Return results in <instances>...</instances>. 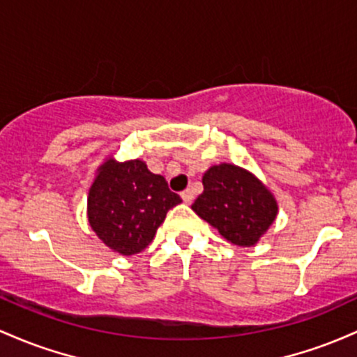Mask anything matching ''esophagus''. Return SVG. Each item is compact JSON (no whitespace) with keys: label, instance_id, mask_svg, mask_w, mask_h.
Masks as SVG:
<instances>
[{"label":"esophagus","instance_id":"1","mask_svg":"<svg viewBox=\"0 0 357 357\" xmlns=\"http://www.w3.org/2000/svg\"><path fill=\"white\" fill-rule=\"evenodd\" d=\"M180 195H182L183 202H185V204H190L192 200H194V192H192L190 189H185Z\"/></svg>","mask_w":357,"mask_h":357}]
</instances>
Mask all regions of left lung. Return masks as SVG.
Returning a JSON list of instances; mask_svg holds the SVG:
<instances>
[{
	"label": "left lung",
	"mask_w": 357,
	"mask_h": 357,
	"mask_svg": "<svg viewBox=\"0 0 357 357\" xmlns=\"http://www.w3.org/2000/svg\"><path fill=\"white\" fill-rule=\"evenodd\" d=\"M202 185L204 192L192 204V211L236 246H255L275 222V195L246 168L232 163L212 165L204 174Z\"/></svg>",
	"instance_id": "obj_1"
}]
</instances>
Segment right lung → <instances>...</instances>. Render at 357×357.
<instances>
[{
	"instance_id": "1",
	"label": "right lung",
	"mask_w": 357,
	"mask_h": 357,
	"mask_svg": "<svg viewBox=\"0 0 357 357\" xmlns=\"http://www.w3.org/2000/svg\"><path fill=\"white\" fill-rule=\"evenodd\" d=\"M180 202L167 180L151 174L143 160L107 157L87 195V221L111 251L131 256L153 241L167 212Z\"/></svg>"
}]
</instances>
